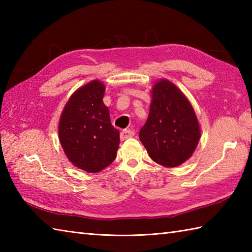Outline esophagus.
Wrapping results in <instances>:
<instances>
[{"label":"esophagus","mask_w":252,"mask_h":252,"mask_svg":"<svg viewBox=\"0 0 252 252\" xmlns=\"http://www.w3.org/2000/svg\"><path fill=\"white\" fill-rule=\"evenodd\" d=\"M134 134H135V132L133 130H123L120 133V138H121V141H125V140H126V138L134 136Z\"/></svg>","instance_id":"34e87169"}]
</instances>
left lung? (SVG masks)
Masks as SVG:
<instances>
[{
    "label": "left lung",
    "mask_w": 252,
    "mask_h": 252,
    "mask_svg": "<svg viewBox=\"0 0 252 252\" xmlns=\"http://www.w3.org/2000/svg\"><path fill=\"white\" fill-rule=\"evenodd\" d=\"M152 98L140 140L155 162L178 167L195 152L200 138L199 122L186 96L169 80L155 83Z\"/></svg>",
    "instance_id": "1"
}]
</instances>
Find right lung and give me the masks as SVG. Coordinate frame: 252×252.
Listing matches in <instances>:
<instances>
[{
  "label": "right lung",
  "instance_id": "1",
  "mask_svg": "<svg viewBox=\"0 0 252 252\" xmlns=\"http://www.w3.org/2000/svg\"><path fill=\"white\" fill-rule=\"evenodd\" d=\"M104 94L105 85L98 80L78 89L65 105L58 125L60 142L69 161L90 173L108 167L120 143Z\"/></svg>",
  "mask_w": 252,
  "mask_h": 252
}]
</instances>
